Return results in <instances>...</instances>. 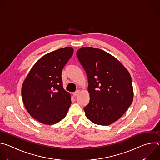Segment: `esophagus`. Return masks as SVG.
Returning <instances> with one entry per match:
<instances>
[{
	"label": "esophagus",
	"mask_w": 160,
	"mask_h": 160,
	"mask_svg": "<svg viewBox=\"0 0 160 160\" xmlns=\"http://www.w3.org/2000/svg\"><path fill=\"white\" fill-rule=\"evenodd\" d=\"M79 93H80V90H77V91H75V92H73V96H77Z\"/></svg>",
	"instance_id": "obj_1"
}]
</instances>
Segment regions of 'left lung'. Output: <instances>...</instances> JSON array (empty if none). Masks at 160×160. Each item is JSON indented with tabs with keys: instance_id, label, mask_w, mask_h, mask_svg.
Listing matches in <instances>:
<instances>
[{
	"instance_id": "1",
	"label": "left lung",
	"mask_w": 160,
	"mask_h": 160,
	"mask_svg": "<svg viewBox=\"0 0 160 160\" xmlns=\"http://www.w3.org/2000/svg\"><path fill=\"white\" fill-rule=\"evenodd\" d=\"M77 56L88 78L90 101L84 108L85 116L100 125L116 122L133 101L129 72L117 58L99 49L84 47Z\"/></svg>"
}]
</instances>
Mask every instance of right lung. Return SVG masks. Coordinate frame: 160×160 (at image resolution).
<instances>
[{"mask_svg": "<svg viewBox=\"0 0 160 160\" xmlns=\"http://www.w3.org/2000/svg\"><path fill=\"white\" fill-rule=\"evenodd\" d=\"M73 54L70 47L42 56L32 68L21 88L22 101L30 115L39 122L53 125L62 120L71 105L63 88L61 73Z\"/></svg>", "mask_w": 160, "mask_h": 160, "instance_id": "obj_1", "label": "right lung"}]
</instances>
